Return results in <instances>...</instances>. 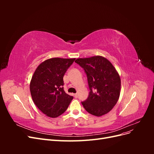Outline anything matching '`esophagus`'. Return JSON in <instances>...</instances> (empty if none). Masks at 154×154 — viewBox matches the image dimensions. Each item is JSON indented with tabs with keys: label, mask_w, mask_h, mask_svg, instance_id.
<instances>
[{
	"label": "esophagus",
	"mask_w": 154,
	"mask_h": 154,
	"mask_svg": "<svg viewBox=\"0 0 154 154\" xmlns=\"http://www.w3.org/2000/svg\"><path fill=\"white\" fill-rule=\"evenodd\" d=\"M74 96L75 97H78V94H74Z\"/></svg>",
	"instance_id": "obj_1"
}]
</instances>
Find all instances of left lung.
I'll return each instance as SVG.
<instances>
[{
  "label": "left lung",
  "mask_w": 154,
  "mask_h": 154,
  "mask_svg": "<svg viewBox=\"0 0 154 154\" xmlns=\"http://www.w3.org/2000/svg\"><path fill=\"white\" fill-rule=\"evenodd\" d=\"M75 62L82 67L87 77L89 94L82 102L88 113L101 116L110 112L120 95L121 79L108 60L100 56L78 58Z\"/></svg>",
  "instance_id": "8db88e82"
}]
</instances>
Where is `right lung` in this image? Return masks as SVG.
Instances as JSON below:
<instances>
[{"label":"right lung","mask_w":154,"mask_h":154,"mask_svg":"<svg viewBox=\"0 0 154 154\" xmlns=\"http://www.w3.org/2000/svg\"><path fill=\"white\" fill-rule=\"evenodd\" d=\"M75 58H53L36 68L30 83L36 106L48 117L57 118L67 110L73 97L63 90V78Z\"/></svg>","instance_id":"1"}]
</instances>
